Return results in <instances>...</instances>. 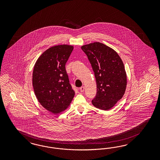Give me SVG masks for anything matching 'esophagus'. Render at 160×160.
<instances>
[{
    "label": "esophagus",
    "mask_w": 160,
    "mask_h": 160,
    "mask_svg": "<svg viewBox=\"0 0 160 160\" xmlns=\"http://www.w3.org/2000/svg\"><path fill=\"white\" fill-rule=\"evenodd\" d=\"M84 90H85V87H84V86H82V87H81L80 88V90L81 92H84Z\"/></svg>",
    "instance_id": "esophagus-1"
}]
</instances>
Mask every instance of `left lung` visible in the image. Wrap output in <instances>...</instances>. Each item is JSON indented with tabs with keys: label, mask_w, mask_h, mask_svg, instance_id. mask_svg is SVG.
Masks as SVG:
<instances>
[{
	"label": "left lung",
	"mask_w": 160,
	"mask_h": 160,
	"mask_svg": "<svg viewBox=\"0 0 160 160\" xmlns=\"http://www.w3.org/2000/svg\"><path fill=\"white\" fill-rule=\"evenodd\" d=\"M91 63L97 83L92 105L102 110L114 106L124 96L127 75L120 57L115 50L100 42L82 46Z\"/></svg>",
	"instance_id": "obj_1"
}]
</instances>
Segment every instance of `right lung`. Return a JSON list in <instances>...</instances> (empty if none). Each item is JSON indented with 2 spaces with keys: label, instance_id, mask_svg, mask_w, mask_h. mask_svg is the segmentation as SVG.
<instances>
[{
  "label": "right lung",
  "instance_id": "right-lung-1",
  "mask_svg": "<svg viewBox=\"0 0 160 160\" xmlns=\"http://www.w3.org/2000/svg\"><path fill=\"white\" fill-rule=\"evenodd\" d=\"M73 46L63 44L46 50L34 64L32 82L35 95L48 112L58 114L70 106L74 96L65 65Z\"/></svg>",
  "mask_w": 160,
  "mask_h": 160
}]
</instances>
